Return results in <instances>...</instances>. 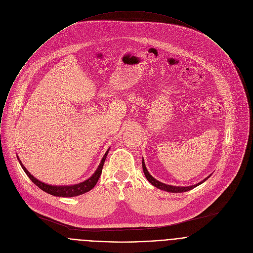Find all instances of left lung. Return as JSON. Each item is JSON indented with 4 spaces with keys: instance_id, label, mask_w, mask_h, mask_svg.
I'll use <instances>...</instances> for the list:
<instances>
[{
    "instance_id": "8db88e82",
    "label": "left lung",
    "mask_w": 253,
    "mask_h": 253,
    "mask_svg": "<svg viewBox=\"0 0 253 253\" xmlns=\"http://www.w3.org/2000/svg\"><path fill=\"white\" fill-rule=\"evenodd\" d=\"M142 169H143V172H144L146 178L148 179V181H149L152 185H154L155 187H157V188H159V189L165 190V191H167V192H185V191H188V190H190V189H192V188L198 186L199 184L203 183V182H204L206 179H208V178L211 176V174H212V173L209 174V175H208L207 177H205L203 180H201V181H199L198 183H195V184H193V185H189V186H175V185L166 184V183L161 182V181L157 180L156 178H154V177L149 173L148 169H146L145 162H144V159H143V158H142Z\"/></svg>"
}]
</instances>
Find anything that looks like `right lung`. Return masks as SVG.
I'll use <instances>...</instances> for the list:
<instances>
[{
  "mask_svg": "<svg viewBox=\"0 0 253 253\" xmlns=\"http://www.w3.org/2000/svg\"><path fill=\"white\" fill-rule=\"evenodd\" d=\"M109 150L110 148L106 151V153L104 154L99 166L97 169L95 170V172L90 176L88 177L87 179H85L84 181L80 182V183H76V184H70V185H52V184H48V183H45L39 179H37L35 176H33L26 168L23 166V164L21 163L19 157L16 155L17 157V160L21 166V168L23 169V170L25 171V173L27 174V176L32 180L33 183H35L40 189H42L43 191L51 194V195H54V196H59V197H74V196H78V195H82L85 192H88L89 190H91L97 183L100 175H101V172H102V169L104 166V163H105V160L107 158V155L109 153Z\"/></svg>",
  "mask_w": 253,
  "mask_h": 253,
  "instance_id": "add662e5",
  "label": "right lung"
}]
</instances>
